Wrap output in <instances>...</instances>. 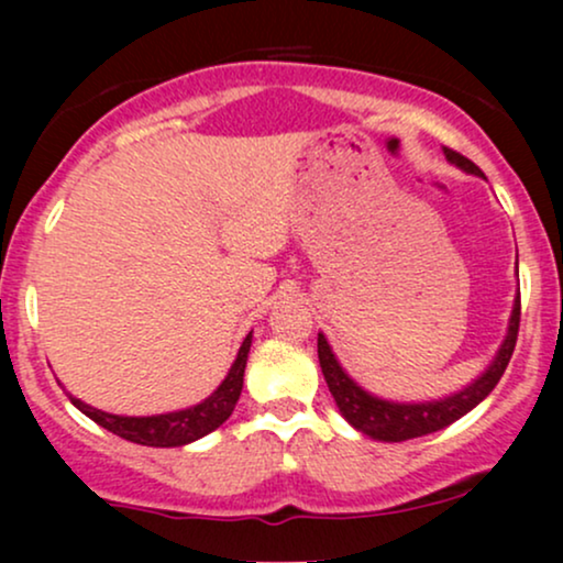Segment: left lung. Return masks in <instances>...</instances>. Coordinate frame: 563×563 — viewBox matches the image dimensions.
I'll return each instance as SVG.
<instances>
[{
    "label": "left lung",
    "mask_w": 563,
    "mask_h": 563,
    "mask_svg": "<svg viewBox=\"0 0 563 563\" xmlns=\"http://www.w3.org/2000/svg\"><path fill=\"white\" fill-rule=\"evenodd\" d=\"M443 153L451 164L461 166L468 174L482 176V168L476 166L474 161L461 156V153H456L453 148H443ZM518 330H520V295L515 299V307H512L510 330H507L503 349H499L497 358L492 361V366L474 384H468L466 389H461L459 395L438 399V402L399 405V402H387V399L372 397L343 372L322 333L318 335V358H320L322 374H325L330 395H333L338 410L343 412V418L349 420L353 428L361 430L364 435L376 438V441L399 443V441H410V438L435 433V430L456 422L461 415L474 410V407L497 387V382L503 379L505 368L512 358L515 343H518Z\"/></svg>",
    "instance_id": "1"
}]
</instances>
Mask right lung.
Wrapping results in <instances>:
<instances>
[{
    "instance_id": "right-lung-1",
    "label": "right lung",
    "mask_w": 563,
    "mask_h": 563,
    "mask_svg": "<svg viewBox=\"0 0 563 563\" xmlns=\"http://www.w3.org/2000/svg\"><path fill=\"white\" fill-rule=\"evenodd\" d=\"M249 351H251V333L245 335V341L241 345V351H238L235 364L230 366L225 382H222L220 387L205 399V402L189 407V410L153 415V418H122V415H110V412L97 410V407L84 405L81 399H76L71 395H68V399H71V402L79 407L87 418L95 420L97 426L107 428L114 435L125 438L130 443L156 445V449H176V445L191 443L197 441V438L212 433L214 428H220L222 422L233 415L235 402L243 389V372H245V361H249Z\"/></svg>"
}]
</instances>
